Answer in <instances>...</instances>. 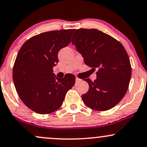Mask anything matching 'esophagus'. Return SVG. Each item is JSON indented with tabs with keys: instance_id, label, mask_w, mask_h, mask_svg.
<instances>
[{
	"instance_id": "1",
	"label": "esophagus",
	"mask_w": 147,
	"mask_h": 147,
	"mask_svg": "<svg viewBox=\"0 0 147 147\" xmlns=\"http://www.w3.org/2000/svg\"><path fill=\"white\" fill-rule=\"evenodd\" d=\"M76 82H78V81H80L81 79H79V78H78V77H76Z\"/></svg>"
}]
</instances>
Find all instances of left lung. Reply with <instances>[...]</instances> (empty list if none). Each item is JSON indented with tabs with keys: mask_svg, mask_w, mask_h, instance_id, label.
Returning <instances> with one entry per match:
<instances>
[{
	"mask_svg": "<svg viewBox=\"0 0 147 147\" xmlns=\"http://www.w3.org/2000/svg\"><path fill=\"white\" fill-rule=\"evenodd\" d=\"M72 43L85 63L98 70L96 80L84 79L89 85L88 92L81 96L84 103L97 111L114 107L126 94L131 76L125 48L112 36L95 29H77Z\"/></svg>",
	"mask_w": 147,
	"mask_h": 147,
	"instance_id": "obj_1",
	"label": "left lung"
}]
</instances>
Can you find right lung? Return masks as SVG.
<instances>
[{
    "label": "right lung",
    "instance_id": "1",
    "mask_svg": "<svg viewBox=\"0 0 147 147\" xmlns=\"http://www.w3.org/2000/svg\"><path fill=\"white\" fill-rule=\"evenodd\" d=\"M75 29L48 31L32 37L20 48L13 68V80L22 101L33 112L50 114L62 105L75 77L66 74L57 78L53 68L58 53L71 41Z\"/></svg>",
    "mask_w": 147,
    "mask_h": 147
}]
</instances>
